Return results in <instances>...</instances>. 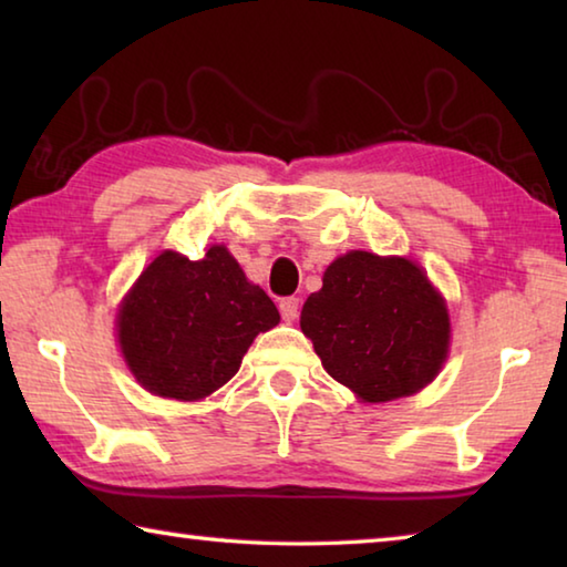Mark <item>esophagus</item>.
Returning <instances> with one entry per match:
<instances>
[{
    "instance_id": "1",
    "label": "esophagus",
    "mask_w": 567,
    "mask_h": 567,
    "mask_svg": "<svg viewBox=\"0 0 567 567\" xmlns=\"http://www.w3.org/2000/svg\"><path fill=\"white\" fill-rule=\"evenodd\" d=\"M280 312L287 322H292L297 312H300V300L297 297H285V300H280Z\"/></svg>"
}]
</instances>
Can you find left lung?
I'll use <instances>...</instances> for the list:
<instances>
[{"instance_id": "obj_1", "label": "left lung", "mask_w": 567, "mask_h": 567, "mask_svg": "<svg viewBox=\"0 0 567 567\" xmlns=\"http://www.w3.org/2000/svg\"><path fill=\"white\" fill-rule=\"evenodd\" d=\"M300 328L322 368L368 402L425 388L447 358L450 320L427 275L405 257L348 252L307 297Z\"/></svg>"}]
</instances>
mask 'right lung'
I'll list each match as a JSON object with an SVG mask.
<instances>
[{
	"label": "right lung",
	"mask_w": 567,
	"mask_h": 567,
	"mask_svg": "<svg viewBox=\"0 0 567 567\" xmlns=\"http://www.w3.org/2000/svg\"><path fill=\"white\" fill-rule=\"evenodd\" d=\"M277 322L275 302L215 245L199 260L177 252L155 257L124 297L117 332L142 388L203 400L235 375L252 340Z\"/></svg>",
	"instance_id": "obj_1"
}]
</instances>
